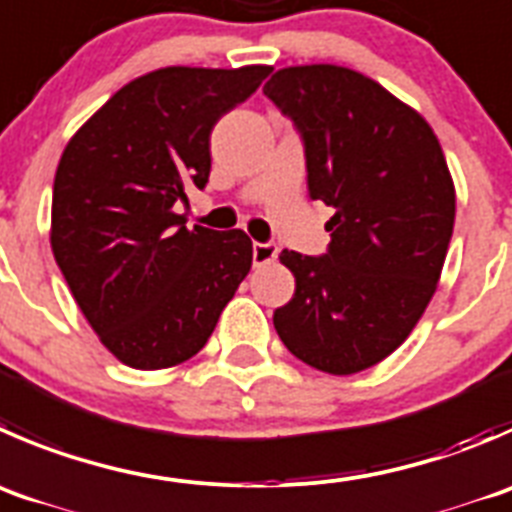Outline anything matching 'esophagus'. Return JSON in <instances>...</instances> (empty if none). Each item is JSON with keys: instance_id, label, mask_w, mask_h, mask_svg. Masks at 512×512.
<instances>
[{"instance_id": "obj_1", "label": "esophagus", "mask_w": 512, "mask_h": 512, "mask_svg": "<svg viewBox=\"0 0 512 512\" xmlns=\"http://www.w3.org/2000/svg\"><path fill=\"white\" fill-rule=\"evenodd\" d=\"M277 245L275 242H255L252 245V260H255V265H267V262H275L277 257Z\"/></svg>"}]
</instances>
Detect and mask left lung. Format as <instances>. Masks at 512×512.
<instances>
[{"label": "left lung", "mask_w": 512, "mask_h": 512, "mask_svg": "<svg viewBox=\"0 0 512 512\" xmlns=\"http://www.w3.org/2000/svg\"><path fill=\"white\" fill-rule=\"evenodd\" d=\"M262 92L300 132L310 197L335 210L325 255L282 250L295 295L275 330L315 370H367L403 345L438 287L455 222L448 162L433 127L355 69L285 67Z\"/></svg>", "instance_id": "left-lung-1"}]
</instances>
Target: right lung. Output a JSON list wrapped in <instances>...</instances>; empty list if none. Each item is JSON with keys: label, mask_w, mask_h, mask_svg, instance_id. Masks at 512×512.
Returning a JSON list of instances; mask_svg holds the SVG:
<instances>
[{"label": "right lung", "mask_w": 512, "mask_h": 512, "mask_svg": "<svg viewBox=\"0 0 512 512\" xmlns=\"http://www.w3.org/2000/svg\"><path fill=\"white\" fill-rule=\"evenodd\" d=\"M272 67H165L132 79L64 147L52 252L102 345L135 370L205 347L252 267L242 230L185 227L177 205L210 180V135Z\"/></svg>", "instance_id": "obj_1"}]
</instances>
